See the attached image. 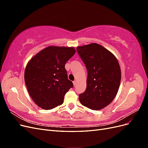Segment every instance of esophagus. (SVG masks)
Instances as JSON below:
<instances>
[{
    "instance_id": "esophagus-1",
    "label": "esophagus",
    "mask_w": 148,
    "mask_h": 148,
    "mask_svg": "<svg viewBox=\"0 0 148 148\" xmlns=\"http://www.w3.org/2000/svg\"><path fill=\"white\" fill-rule=\"evenodd\" d=\"M73 83L74 86H76V84H77V81H74V82H73Z\"/></svg>"
}]
</instances>
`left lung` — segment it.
<instances>
[{
    "label": "left lung",
    "mask_w": 148,
    "mask_h": 148,
    "mask_svg": "<svg viewBox=\"0 0 148 148\" xmlns=\"http://www.w3.org/2000/svg\"><path fill=\"white\" fill-rule=\"evenodd\" d=\"M86 65V89L79 95L81 104L92 110L108 106L117 95L121 80V70L112 53L101 45L91 43L77 47Z\"/></svg>",
    "instance_id": "1"
}]
</instances>
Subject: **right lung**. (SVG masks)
Returning a JSON list of instances; mask_svg holds the SVG:
<instances>
[{
	"mask_svg": "<svg viewBox=\"0 0 148 148\" xmlns=\"http://www.w3.org/2000/svg\"><path fill=\"white\" fill-rule=\"evenodd\" d=\"M75 52L72 47L49 46L29 61L25 70V84L41 108L49 110L62 104L66 92L73 87L65 65Z\"/></svg>",
	"mask_w": 148,
	"mask_h": 148,
	"instance_id": "add662e5",
	"label": "right lung"
}]
</instances>
